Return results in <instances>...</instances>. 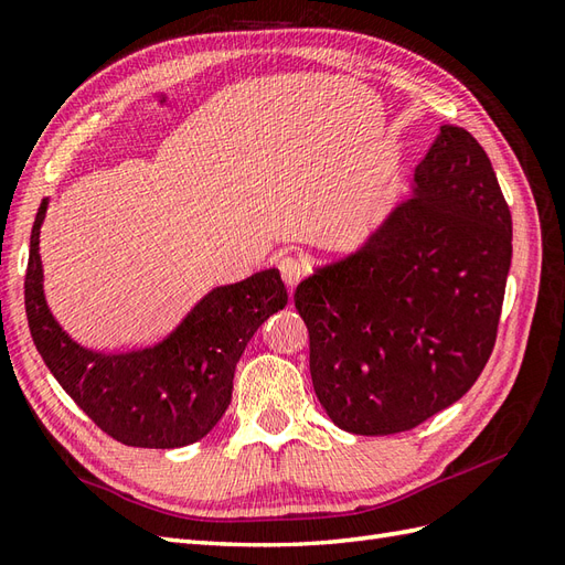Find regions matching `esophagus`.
Instances as JSON below:
<instances>
[{"instance_id": "obj_1", "label": "esophagus", "mask_w": 565, "mask_h": 565, "mask_svg": "<svg viewBox=\"0 0 565 565\" xmlns=\"http://www.w3.org/2000/svg\"><path fill=\"white\" fill-rule=\"evenodd\" d=\"M306 269H308L306 263H302L298 255H281L279 257V271H281V277L288 288H294L302 279Z\"/></svg>"}]
</instances>
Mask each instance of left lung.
Instances as JSON below:
<instances>
[{
    "instance_id": "left-lung-1",
    "label": "left lung",
    "mask_w": 565,
    "mask_h": 565,
    "mask_svg": "<svg viewBox=\"0 0 565 565\" xmlns=\"http://www.w3.org/2000/svg\"><path fill=\"white\" fill-rule=\"evenodd\" d=\"M511 241V212L482 145L441 126L408 198L296 288L329 420L382 437L466 396L494 349Z\"/></svg>"
}]
</instances>
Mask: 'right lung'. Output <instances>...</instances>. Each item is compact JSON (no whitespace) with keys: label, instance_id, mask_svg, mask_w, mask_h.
<instances>
[{"label":"right lung","instance_id":"add662e5","mask_svg":"<svg viewBox=\"0 0 565 565\" xmlns=\"http://www.w3.org/2000/svg\"><path fill=\"white\" fill-rule=\"evenodd\" d=\"M50 198H42L31 231L25 315L35 349L56 382L99 429L126 446L181 448L207 437L228 408L245 345L286 306L279 269L210 288L154 343L93 351L71 339L45 296L40 228Z\"/></svg>","mask_w":565,"mask_h":565}]
</instances>
